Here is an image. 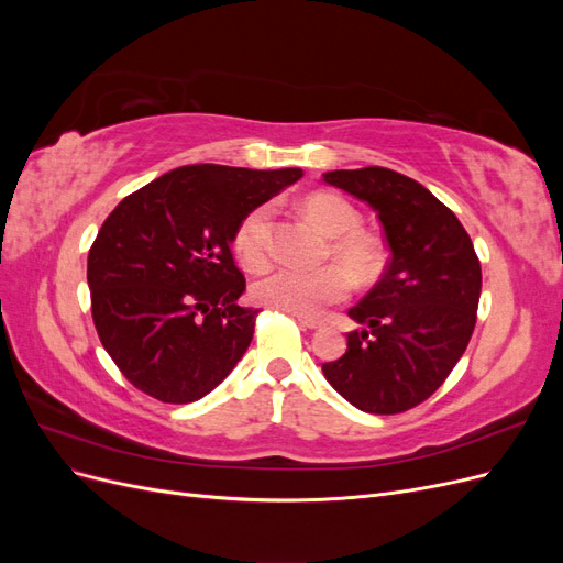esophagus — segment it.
Instances as JSON below:
<instances>
[{
  "label": "esophagus",
  "mask_w": 563,
  "mask_h": 563,
  "mask_svg": "<svg viewBox=\"0 0 563 563\" xmlns=\"http://www.w3.org/2000/svg\"><path fill=\"white\" fill-rule=\"evenodd\" d=\"M296 319H298V323L302 329H310V331H314V329H321V319H314V317H305V314H296Z\"/></svg>",
  "instance_id": "esophagus-1"
}]
</instances>
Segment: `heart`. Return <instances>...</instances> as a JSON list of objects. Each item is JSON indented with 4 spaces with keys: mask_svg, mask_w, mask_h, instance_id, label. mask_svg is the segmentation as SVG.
Instances as JSON below:
<instances>
[{
    "mask_svg": "<svg viewBox=\"0 0 563 563\" xmlns=\"http://www.w3.org/2000/svg\"><path fill=\"white\" fill-rule=\"evenodd\" d=\"M302 211L312 223L333 236L331 253L356 279L376 277L383 267V244L376 236L362 232V216L343 197L314 192L302 201ZM269 209L249 211L234 230V253L246 267L258 269L267 261ZM350 296V277L343 269L329 265L321 269L277 267L253 284V298L272 310L291 314H319L327 305Z\"/></svg>",
    "mask_w": 563,
    "mask_h": 563,
    "instance_id": "1",
    "label": "heart"
}]
</instances>
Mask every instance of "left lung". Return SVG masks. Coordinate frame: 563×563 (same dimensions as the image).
<instances>
[{
    "label": "left lung",
    "instance_id": "obj_1",
    "mask_svg": "<svg viewBox=\"0 0 563 563\" xmlns=\"http://www.w3.org/2000/svg\"><path fill=\"white\" fill-rule=\"evenodd\" d=\"M323 183L376 211L391 258L347 312L362 323L347 333V352L321 371L360 411H408L434 395L470 343L479 258L455 213L413 178L366 166L327 172Z\"/></svg>",
    "mask_w": 563,
    "mask_h": 563
}]
</instances>
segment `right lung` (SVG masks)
Returning a JSON list of instances; mask_svg holds the SVG:
<instances>
[{"label":"right lung","instance_id":"1","mask_svg":"<svg viewBox=\"0 0 563 563\" xmlns=\"http://www.w3.org/2000/svg\"><path fill=\"white\" fill-rule=\"evenodd\" d=\"M302 168L180 166L124 197L89 251L100 343L124 378L166 404H190L242 360L261 310L240 308L232 261L242 218Z\"/></svg>","mask_w":563,"mask_h":563}]
</instances>
